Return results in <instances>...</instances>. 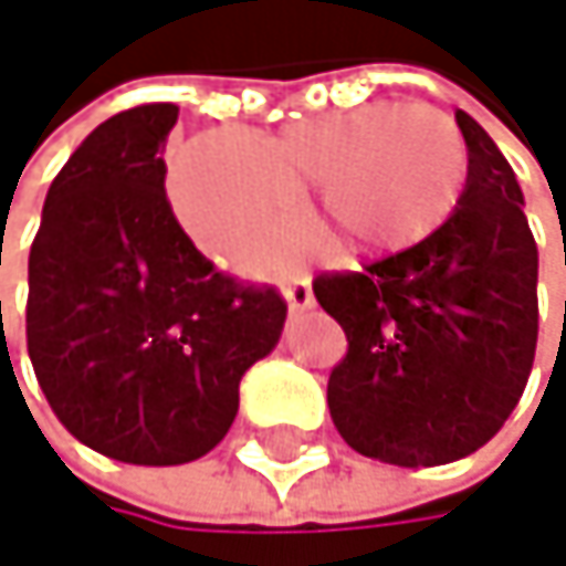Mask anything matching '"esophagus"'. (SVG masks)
Masks as SVG:
<instances>
[{
  "label": "esophagus",
  "mask_w": 566,
  "mask_h": 566,
  "mask_svg": "<svg viewBox=\"0 0 566 566\" xmlns=\"http://www.w3.org/2000/svg\"><path fill=\"white\" fill-rule=\"evenodd\" d=\"M285 302H289V312L292 315H302V312L315 308V295H312L308 281H295V285H289L285 289Z\"/></svg>",
  "instance_id": "esophagus-1"
}]
</instances>
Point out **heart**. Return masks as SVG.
<instances>
[{"mask_svg": "<svg viewBox=\"0 0 566 566\" xmlns=\"http://www.w3.org/2000/svg\"><path fill=\"white\" fill-rule=\"evenodd\" d=\"M467 144L450 113L426 103H366L295 119L277 134L211 130L170 164L167 193L197 248L254 268L318 221L358 254H392L429 238L467 184Z\"/></svg>", "mask_w": 566, "mask_h": 566, "instance_id": "b5f03b06", "label": "heart"}]
</instances>
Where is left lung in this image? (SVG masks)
Returning <instances> with one entry per match:
<instances>
[{
  "label": "left lung",
  "instance_id": "8db88e82",
  "mask_svg": "<svg viewBox=\"0 0 566 566\" xmlns=\"http://www.w3.org/2000/svg\"><path fill=\"white\" fill-rule=\"evenodd\" d=\"M467 187L426 241L358 274L315 277L348 352L328 376L348 447L392 467H442L490 442L534 369L537 244L523 190L463 109Z\"/></svg>",
  "mask_w": 566,
  "mask_h": 566
}]
</instances>
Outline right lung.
<instances>
[{"label":"right lung","mask_w":566,"mask_h":566,"mask_svg":"<svg viewBox=\"0 0 566 566\" xmlns=\"http://www.w3.org/2000/svg\"><path fill=\"white\" fill-rule=\"evenodd\" d=\"M174 103L109 116L50 184L29 251L35 379L83 447L137 467L211 453L238 386L285 328L274 289H241L167 205Z\"/></svg>","instance_id":"add662e5"}]
</instances>
